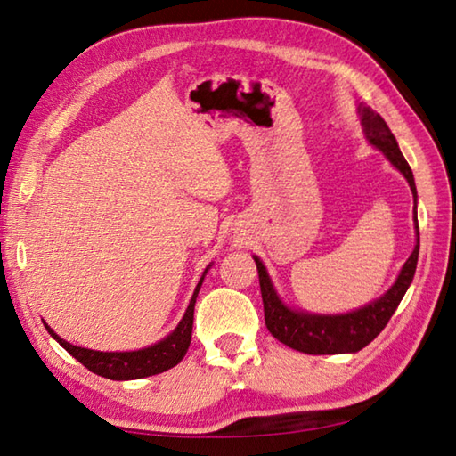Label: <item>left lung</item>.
I'll return each mask as SVG.
<instances>
[{"label": "left lung", "instance_id": "obj_1", "mask_svg": "<svg viewBox=\"0 0 456 456\" xmlns=\"http://www.w3.org/2000/svg\"><path fill=\"white\" fill-rule=\"evenodd\" d=\"M361 121L365 127V134L369 142L379 147L380 151L387 155L396 169H399L404 177H407L412 197H417L415 177L409 167L407 159H404L396 139L388 129L387 121L380 118L377 111L370 107L361 105ZM417 203V200H415ZM417 209V207H415ZM415 223H417V211H415ZM417 235H419V223H417ZM419 261V239L417 247L412 255L404 263L401 269V275L396 283L388 289V291L380 297V299L372 301L367 307L359 311L346 313V314H309L299 313L285 307L279 301V297L273 289L267 271H265L263 263L255 256L256 271H259V285H261V297H263V311H265V325H267L269 333L279 338L281 343L291 346L295 351L307 353V354H338V353H357L362 346H367L372 338H375L380 330L387 327L388 319L399 307L401 299L407 293L409 285L412 283L417 271Z\"/></svg>", "mask_w": 456, "mask_h": 456}]
</instances>
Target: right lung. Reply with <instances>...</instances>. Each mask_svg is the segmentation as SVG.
I'll return each instance as SVG.
<instances>
[{"mask_svg": "<svg viewBox=\"0 0 456 456\" xmlns=\"http://www.w3.org/2000/svg\"><path fill=\"white\" fill-rule=\"evenodd\" d=\"M207 273V269H205ZM203 273V277H205ZM203 277L193 293V299L189 303L185 311V317L181 319L177 329L167 335L163 341L155 343L147 349L142 351H131V353H102V351H91V349H81V346L71 345L63 341L61 337H57L52 329H49L45 322L47 333L52 335L57 343H60L65 351H68L71 357H76L81 365L87 367L95 375H102L111 380H131V379H143L157 375V372H163L171 367H175L177 362L185 357V353L191 345V330H193V311H195V299L197 293H200Z\"/></svg>", "mask_w": 456, "mask_h": 456, "instance_id": "1", "label": "right lung"}]
</instances>
